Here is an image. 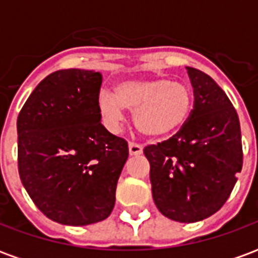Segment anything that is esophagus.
I'll return each instance as SVG.
<instances>
[{
  "mask_svg": "<svg viewBox=\"0 0 258 258\" xmlns=\"http://www.w3.org/2000/svg\"><path fill=\"white\" fill-rule=\"evenodd\" d=\"M128 152L131 156H138L144 152V148L138 144H134V142H130L128 144Z\"/></svg>",
  "mask_w": 258,
  "mask_h": 258,
  "instance_id": "34e87169",
  "label": "esophagus"
}]
</instances>
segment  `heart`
<instances>
[{"label": "heart", "mask_w": 258, "mask_h": 258, "mask_svg": "<svg viewBox=\"0 0 258 258\" xmlns=\"http://www.w3.org/2000/svg\"><path fill=\"white\" fill-rule=\"evenodd\" d=\"M194 94L184 83L168 79H133L120 81L114 94L103 91L98 110L110 130H117L124 109L134 112V125L141 134L153 140L178 133L189 117Z\"/></svg>", "instance_id": "heart-1"}]
</instances>
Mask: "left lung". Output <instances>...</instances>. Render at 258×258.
I'll list each match as a JSON object with an SVG mask.
<instances>
[{
  "instance_id": "1",
  "label": "left lung",
  "mask_w": 258,
  "mask_h": 258,
  "mask_svg": "<svg viewBox=\"0 0 258 258\" xmlns=\"http://www.w3.org/2000/svg\"><path fill=\"white\" fill-rule=\"evenodd\" d=\"M194 110L173 138L144 149L151 163L152 196L170 220L198 222L227 202L242 170L238 113L210 76L186 68Z\"/></svg>"
}]
</instances>
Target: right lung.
Returning a JSON list of instances; mask_svg holds the SVG:
<instances>
[{
  "label": "right lung",
  "mask_w": 258,
  "mask_h": 258,
  "mask_svg": "<svg viewBox=\"0 0 258 258\" xmlns=\"http://www.w3.org/2000/svg\"><path fill=\"white\" fill-rule=\"evenodd\" d=\"M102 74L66 69L37 85L18 117V164L31 200L52 221L83 227L105 220L128 145L101 123Z\"/></svg>",
  "instance_id": "obj_1"
}]
</instances>
